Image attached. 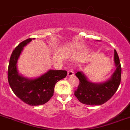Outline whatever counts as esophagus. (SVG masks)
Listing matches in <instances>:
<instances>
[{
    "label": "esophagus",
    "mask_w": 130,
    "mask_h": 130,
    "mask_svg": "<svg viewBox=\"0 0 130 130\" xmlns=\"http://www.w3.org/2000/svg\"><path fill=\"white\" fill-rule=\"evenodd\" d=\"M74 71L72 69H68V76H74Z\"/></svg>",
    "instance_id": "obj_1"
}]
</instances>
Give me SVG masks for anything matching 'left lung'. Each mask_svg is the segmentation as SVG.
Returning <instances> with one entry per match:
<instances>
[{
	"label": "left lung",
	"instance_id": "8db88e82",
	"mask_svg": "<svg viewBox=\"0 0 130 130\" xmlns=\"http://www.w3.org/2000/svg\"><path fill=\"white\" fill-rule=\"evenodd\" d=\"M115 63L116 71L109 79L103 83L89 82L81 72L75 74L79 82L77 89L74 91V95L81 103L88 105H101L115 94L121 83V64L116 50H115Z\"/></svg>",
	"mask_w": 130,
	"mask_h": 130
}]
</instances>
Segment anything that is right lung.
Returning <instances> with one entry per match:
<instances>
[{
  "label": "right lung",
  "mask_w": 130,
  "mask_h": 130,
  "mask_svg": "<svg viewBox=\"0 0 130 130\" xmlns=\"http://www.w3.org/2000/svg\"><path fill=\"white\" fill-rule=\"evenodd\" d=\"M32 41L31 38L22 41L14 49L8 67V81L12 90L23 102L30 106L44 105L54 94L56 83L67 76L63 70H49L35 79H28L19 74L17 59L23 47Z\"/></svg>",
  "instance_id": "right-lung-1"
}]
</instances>
